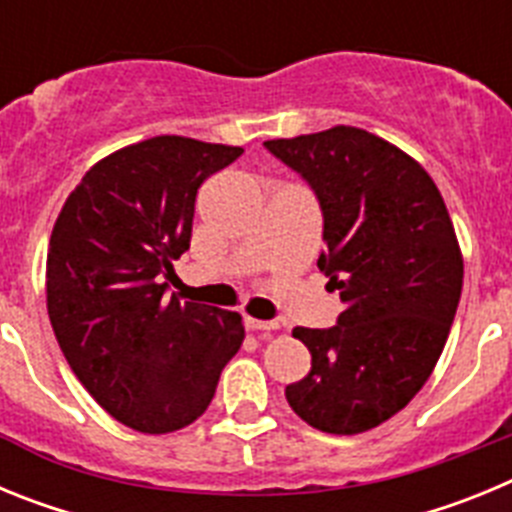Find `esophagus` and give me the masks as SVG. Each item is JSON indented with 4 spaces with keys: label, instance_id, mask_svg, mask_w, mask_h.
Segmentation results:
<instances>
[{
    "label": "esophagus",
    "instance_id": "34e87169",
    "mask_svg": "<svg viewBox=\"0 0 512 512\" xmlns=\"http://www.w3.org/2000/svg\"><path fill=\"white\" fill-rule=\"evenodd\" d=\"M246 328L248 330H277L279 323H274V320H256V318H251V315H246Z\"/></svg>",
    "mask_w": 512,
    "mask_h": 512
}]
</instances>
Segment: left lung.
<instances>
[{
  "instance_id": "obj_1",
  "label": "left lung",
  "mask_w": 512,
  "mask_h": 512,
  "mask_svg": "<svg viewBox=\"0 0 512 512\" xmlns=\"http://www.w3.org/2000/svg\"><path fill=\"white\" fill-rule=\"evenodd\" d=\"M264 146L318 197V266L343 302L333 328L292 330L312 366L284 395L318 431H372L418 395L446 346L464 282L454 223L428 171L379 135L336 125Z\"/></svg>"
}]
</instances>
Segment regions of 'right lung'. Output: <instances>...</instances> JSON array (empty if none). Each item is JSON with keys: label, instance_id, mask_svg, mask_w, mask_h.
Here are the masks:
<instances>
[{"label": "right lung", "instance_id": "right-lung-1", "mask_svg": "<svg viewBox=\"0 0 512 512\" xmlns=\"http://www.w3.org/2000/svg\"><path fill=\"white\" fill-rule=\"evenodd\" d=\"M243 148L156 135L104 156L53 225L48 318L89 395L122 425L171 433L215 397L243 343L238 312L166 297L189 248L197 189Z\"/></svg>", "mask_w": 512, "mask_h": 512}]
</instances>
